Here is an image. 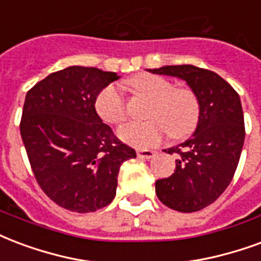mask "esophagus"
<instances>
[{
  "instance_id": "esophagus-1",
  "label": "esophagus",
  "mask_w": 261,
  "mask_h": 261,
  "mask_svg": "<svg viewBox=\"0 0 261 261\" xmlns=\"http://www.w3.org/2000/svg\"><path fill=\"white\" fill-rule=\"evenodd\" d=\"M137 155L140 159H152L155 156V152L150 149H138L137 150Z\"/></svg>"
}]
</instances>
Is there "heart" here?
I'll return each mask as SVG.
<instances>
[{
    "label": "heart",
    "mask_w": 261,
    "mask_h": 261,
    "mask_svg": "<svg viewBox=\"0 0 261 261\" xmlns=\"http://www.w3.org/2000/svg\"><path fill=\"white\" fill-rule=\"evenodd\" d=\"M128 86L150 101L145 111V123H130L119 130L121 140L138 146L156 145L165 133L174 140L185 138L196 128L200 116L199 99L190 88H174L163 77L142 73L128 80ZM95 111L102 120L120 125L125 120L123 96L115 86H108L95 99Z\"/></svg>",
    "instance_id": "obj_1"
}]
</instances>
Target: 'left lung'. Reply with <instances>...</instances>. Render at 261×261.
Wrapping results in <instances>:
<instances>
[{"mask_svg": "<svg viewBox=\"0 0 261 261\" xmlns=\"http://www.w3.org/2000/svg\"><path fill=\"white\" fill-rule=\"evenodd\" d=\"M149 71L184 80L199 99V121L192 137L165 150L177 155L174 173L155 185L158 198L167 207L198 212L213 203L235 174L245 140L241 99L223 77L207 69L178 65Z\"/></svg>", "mask_w": 261, "mask_h": 261, "instance_id": "8db88e82", "label": "left lung"}]
</instances>
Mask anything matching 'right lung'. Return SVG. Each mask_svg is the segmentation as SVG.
<instances>
[{"label":"right lung","mask_w":261,"mask_h":261,"mask_svg":"<svg viewBox=\"0 0 261 261\" xmlns=\"http://www.w3.org/2000/svg\"><path fill=\"white\" fill-rule=\"evenodd\" d=\"M113 71L70 66L29 90L20 136L38 185L63 209L90 213L115 199L117 174L136 150L123 144L95 111Z\"/></svg>","instance_id":"1"}]
</instances>
